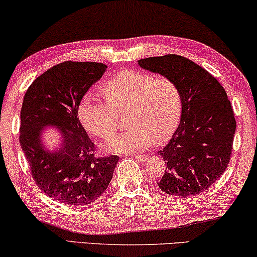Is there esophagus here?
<instances>
[{"label": "esophagus", "mask_w": 257, "mask_h": 257, "mask_svg": "<svg viewBox=\"0 0 257 257\" xmlns=\"http://www.w3.org/2000/svg\"><path fill=\"white\" fill-rule=\"evenodd\" d=\"M135 157V159L139 160V162H145V160L149 159V156L147 155H134Z\"/></svg>", "instance_id": "34e87169"}]
</instances>
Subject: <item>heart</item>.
Here are the masks:
<instances>
[{
  "label": "heart",
  "mask_w": 257,
  "mask_h": 257,
  "mask_svg": "<svg viewBox=\"0 0 257 257\" xmlns=\"http://www.w3.org/2000/svg\"><path fill=\"white\" fill-rule=\"evenodd\" d=\"M106 100L87 93L78 105V118L92 136L108 139L117 129V115L129 127L104 144L108 152L143 150L163 143L177 129L182 109L180 87L172 78L147 72L122 71L102 86Z\"/></svg>",
  "instance_id": "obj_1"
}]
</instances>
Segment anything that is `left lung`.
<instances>
[{
	"label": "left lung",
	"mask_w": 257,
	"mask_h": 257,
	"mask_svg": "<svg viewBox=\"0 0 257 257\" xmlns=\"http://www.w3.org/2000/svg\"><path fill=\"white\" fill-rule=\"evenodd\" d=\"M139 64L173 79L182 95L179 127L158 152L166 164L159 188L182 197L200 194L221 177L231 160L236 122L226 91L187 57L168 54Z\"/></svg>",
	"instance_id": "1"
}]
</instances>
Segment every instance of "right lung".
<instances>
[{
	"label": "right lung",
	"mask_w": 257,
	"mask_h": 257,
	"mask_svg": "<svg viewBox=\"0 0 257 257\" xmlns=\"http://www.w3.org/2000/svg\"><path fill=\"white\" fill-rule=\"evenodd\" d=\"M107 66L66 61L34 79L21 110L19 143L31 175L51 198L70 205H86L104 194L118 162L117 156L95 157V147L79 122L78 105ZM46 125L61 129L63 145L46 152L40 133Z\"/></svg>",
	"instance_id": "1"
}]
</instances>
